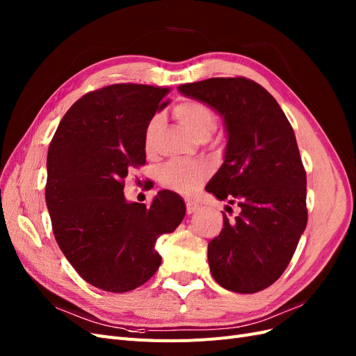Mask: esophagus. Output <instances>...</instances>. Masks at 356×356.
<instances>
[{
    "label": "esophagus",
    "mask_w": 356,
    "mask_h": 356,
    "mask_svg": "<svg viewBox=\"0 0 356 356\" xmlns=\"http://www.w3.org/2000/svg\"><path fill=\"white\" fill-rule=\"evenodd\" d=\"M186 207H187V213H193L197 209V203L191 199H186Z\"/></svg>",
    "instance_id": "esophagus-1"
}]
</instances>
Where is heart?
I'll return each mask as SVG.
<instances>
[{"label":"heart","instance_id":"heart-1","mask_svg":"<svg viewBox=\"0 0 356 356\" xmlns=\"http://www.w3.org/2000/svg\"><path fill=\"white\" fill-rule=\"evenodd\" d=\"M174 115L179 124L195 138L209 136L215 129V115L207 104L195 99L181 101L175 105ZM159 123L154 117L148 123L145 132V145L149 148L152 138ZM211 174V166L204 161H170L160 172V181L166 188L178 193H190Z\"/></svg>","mask_w":356,"mask_h":356}]
</instances>
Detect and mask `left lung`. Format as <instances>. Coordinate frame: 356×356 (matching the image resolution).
Wrapping results in <instances>:
<instances>
[{
	"label": "left lung",
	"mask_w": 356,
	"mask_h": 356,
	"mask_svg": "<svg viewBox=\"0 0 356 356\" xmlns=\"http://www.w3.org/2000/svg\"><path fill=\"white\" fill-rule=\"evenodd\" d=\"M224 120V161L208 186L218 200L238 203L234 220L208 245L211 273L222 288L258 293L276 282L307 224L306 170L296 135L273 96L245 77L178 86Z\"/></svg>",
	"instance_id": "8db88e82"
}]
</instances>
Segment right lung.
Wrapping results in <instances>:
<instances>
[{
	"mask_svg": "<svg viewBox=\"0 0 356 356\" xmlns=\"http://www.w3.org/2000/svg\"><path fill=\"white\" fill-rule=\"evenodd\" d=\"M170 89L111 84L86 93L60 120L47 153L46 203L63 255L86 282L127 293L161 263L159 236L172 233L186 203L161 190L149 207L127 202L124 178L145 163V132Z\"/></svg>",
	"mask_w": 356,
	"mask_h": 356,
	"instance_id": "right-lung-1",
	"label": "right lung"
}]
</instances>
